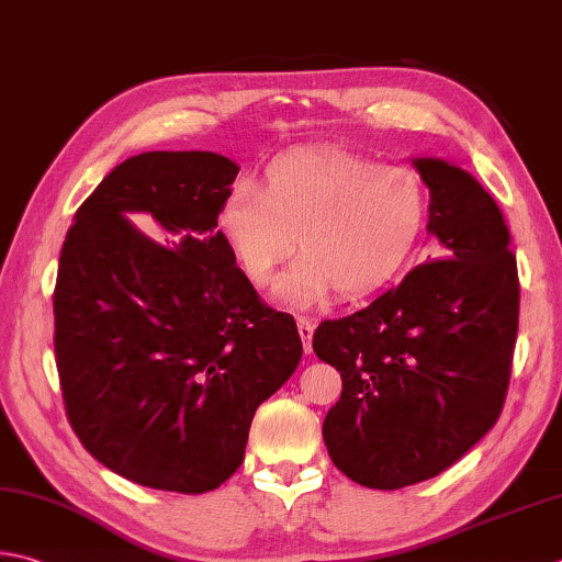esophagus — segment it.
Masks as SVG:
<instances>
[{
    "label": "esophagus",
    "instance_id": "34e87169",
    "mask_svg": "<svg viewBox=\"0 0 562 562\" xmlns=\"http://www.w3.org/2000/svg\"><path fill=\"white\" fill-rule=\"evenodd\" d=\"M296 326H300V336L304 340V350H306V353H312V336H314L316 324L312 322V318L300 316V318H296Z\"/></svg>",
    "mask_w": 562,
    "mask_h": 562
}]
</instances>
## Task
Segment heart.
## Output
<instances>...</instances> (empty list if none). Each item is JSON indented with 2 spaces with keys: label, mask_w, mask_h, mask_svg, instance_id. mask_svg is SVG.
<instances>
[{
  "label": "heart",
  "mask_w": 562,
  "mask_h": 562,
  "mask_svg": "<svg viewBox=\"0 0 562 562\" xmlns=\"http://www.w3.org/2000/svg\"><path fill=\"white\" fill-rule=\"evenodd\" d=\"M431 196L406 165H382L340 148L282 153L262 170L260 190L234 182L216 231L246 278L266 288L280 262L302 252L274 296L312 306L336 290L344 300L380 292L414 256Z\"/></svg>",
  "instance_id": "obj_1"
}]
</instances>
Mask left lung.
<instances>
[{
	"mask_svg": "<svg viewBox=\"0 0 562 562\" xmlns=\"http://www.w3.org/2000/svg\"><path fill=\"white\" fill-rule=\"evenodd\" d=\"M416 168L446 256L314 331L316 356L344 380L324 419L328 456L372 490L436 477L497 424L519 331V272L499 206L456 165L424 158Z\"/></svg>",
	"mask_w": 562,
	"mask_h": 562,
	"instance_id": "left-lung-1",
	"label": "left lung"
}]
</instances>
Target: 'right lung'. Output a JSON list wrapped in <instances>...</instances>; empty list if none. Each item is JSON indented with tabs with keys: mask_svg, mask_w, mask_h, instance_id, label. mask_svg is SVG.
I'll list each match as a JSON object with an SVG mask.
<instances>
[{
	"mask_svg": "<svg viewBox=\"0 0 562 562\" xmlns=\"http://www.w3.org/2000/svg\"><path fill=\"white\" fill-rule=\"evenodd\" d=\"M236 175L216 153H140L87 196L60 250L65 414L99 463L143 487L216 490L300 366L294 316L260 300L216 231Z\"/></svg>",
	"mask_w": 562,
	"mask_h": 562,
	"instance_id": "1",
	"label": "right lung"
}]
</instances>
